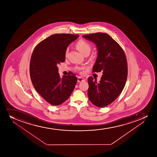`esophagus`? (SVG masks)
<instances>
[{
    "label": "esophagus",
    "instance_id": "1",
    "mask_svg": "<svg viewBox=\"0 0 157 157\" xmlns=\"http://www.w3.org/2000/svg\"><path fill=\"white\" fill-rule=\"evenodd\" d=\"M82 81H85V79H84V78H83L82 77H79L78 78V82H82Z\"/></svg>",
    "mask_w": 157,
    "mask_h": 157
}]
</instances>
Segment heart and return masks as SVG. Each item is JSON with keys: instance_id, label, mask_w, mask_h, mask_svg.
I'll return each mask as SVG.
<instances>
[{"instance_id": "heart-1", "label": "heart", "mask_w": 157, "mask_h": 157, "mask_svg": "<svg viewBox=\"0 0 157 157\" xmlns=\"http://www.w3.org/2000/svg\"><path fill=\"white\" fill-rule=\"evenodd\" d=\"M76 47L78 50H79L81 53H82L83 54L86 52H90V48H91L90 44L83 39L79 40L78 41L77 43L76 44ZM67 51H68V50H66V52H65L66 54ZM80 68H79V69Z\"/></svg>"}]
</instances>
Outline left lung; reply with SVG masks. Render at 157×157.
I'll list each match as a JSON object with an SVG mask.
<instances>
[{"mask_svg": "<svg viewBox=\"0 0 157 157\" xmlns=\"http://www.w3.org/2000/svg\"><path fill=\"white\" fill-rule=\"evenodd\" d=\"M83 37L94 42L98 48L92 72L103 73L99 82L92 76L89 77L88 97L95 105L105 107L118 98L125 85L128 73L125 54L121 46L107 34L97 33Z\"/></svg>", "mask_w": 157, "mask_h": 157, "instance_id": "1", "label": "left lung"}]
</instances>
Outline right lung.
<instances>
[{"label":"right lung","mask_w":157,"mask_h":157,"mask_svg":"<svg viewBox=\"0 0 157 157\" xmlns=\"http://www.w3.org/2000/svg\"><path fill=\"white\" fill-rule=\"evenodd\" d=\"M78 35L55 34L39 42L33 50L30 63L32 82L48 102L58 105L71 95L77 82L74 74L61 78L57 65L64 62L67 47Z\"/></svg>","instance_id":"right-lung-1"}]
</instances>
